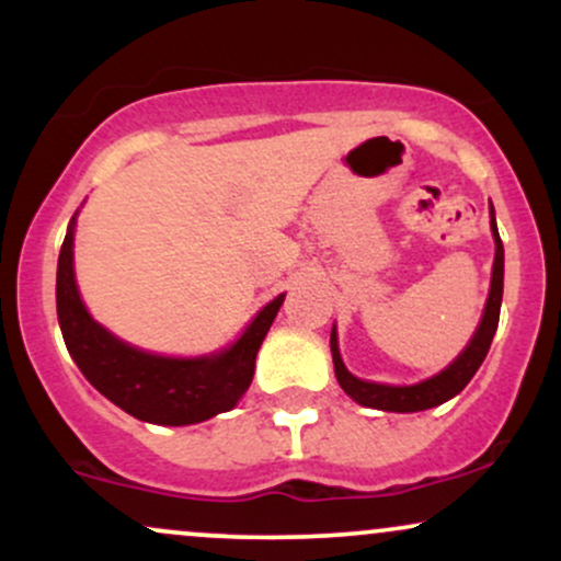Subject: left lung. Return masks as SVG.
Segmentation results:
<instances>
[{
	"mask_svg": "<svg viewBox=\"0 0 561 561\" xmlns=\"http://www.w3.org/2000/svg\"><path fill=\"white\" fill-rule=\"evenodd\" d=\"M491 227L495 237V261H493V279H491V295H488L485 313L474 332L472 343L465 347L459 358L443 369L440 375L433 379H424L420 385H403V388H392V385H377V382H364V379L353 377L345 369L343 358L337 351V334L332 330L330 345H332V362H334V375H337L340 388L356 403L369 405V409H382V411H424L433 409V405L446 403L448 398H454L456 392L467 388L469 379L474 377V371L480 369V364L485 362L488 347L493 343L495 327H499V313H501V293H504V244H501L499 229H495V218L491 208Z\"/></svg>",
	"mask_w": 561,
	"mask_h": 561,
	"instance_id": "8db88e82",
	"label": "left lung"
}]
</instances>
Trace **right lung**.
<instances>
[{
  "label": "right lung",
  "mask_w": 561,
  "mask_h": 561,
  "mask_svg": "<svg viewBox=\"0 0 561 561\" xmlns=\"http://www.w3.org/2000/svg\"><path fill=\"white\" fill-rule=\"evenodd\" d=\"M285 295L268 302L229 351L163 358L121 343L89 317L73 279V224L57 261V319L81 375L126 414L152 424H195L229 411L253 382L255 356Z\"/></svg>",
  "instance_id": "right-lung-1"
}]
</instances>
